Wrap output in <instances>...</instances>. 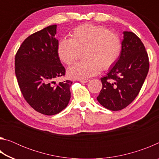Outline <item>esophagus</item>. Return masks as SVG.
<instances>
[{
  "mask_svg": "<svg viewBox=\"0 0 159 159\" xmlns=\"http://www.w3.org/2000/svg\"><path fill=\"white\" fill-rule=\"evenodd\" d=\"M79 81L80 83H88V81H89V80H88V79H80Z\"/></svg>",
  "mask_w": 159,
  "mask_h": 159,
  "instance_id": "obj_1",
  "label": "esophagus"
}]
</instances>
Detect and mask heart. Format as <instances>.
<instances>
[{"instance_id":"heart-1","label":"heart","mask_w":159,"mask_h":159,"mask_svg":"<svg viewBox=\"0 0 159 159\" xmlns=\"http://www.w3.org/2000/svg\"><path fill=\"white\" fill-rule=\"evenodd\" d=\"M70 39L58 43L57 55L67 65H71L83 52V60L68 69L69 76L84 79L95 76L99 70H107L116 62L122 48L118 34L102 26L86 24L76 26L70 33Z\"/></svg>"}]
</instances>
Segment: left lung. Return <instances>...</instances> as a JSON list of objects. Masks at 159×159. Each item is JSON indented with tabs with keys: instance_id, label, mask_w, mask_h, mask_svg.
I'll return each instance as SVG.
<instances>
[{
	"instance_id": "left-lung-1",
	"label": "left lung",
	"mask_w": 159,
	"mask_h": 159,
	"mask_svg": "<svg viewBox=\"0 0 159 159\" xmlns=\"http://www.w3.org/2000/svg\"><path fill=\"white\" fill-rule=\"evenodd\" d=\"M120 56L101 79L102 88L97 99L111 111H119L133 102L140 91L149 69L148 54L138 36L123 32Z\"/></svg>"
}]
</instances>
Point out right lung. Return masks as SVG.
<instances>
[{
	"mask_svg": "<svg viewBox=\"0 0 159 159\" xmlns=\"http://www.w3.org/2000/svg\"><path fill=\"white\" fill-rule=\"evenodd\" d=\"M56 29L57 25H51L26 38L15 60L16 77L25 100L36 111L48 116L62 111L71 98L72 81L55 82L66 72L57 55Z\"/></svg>",
	"mask_w": 159,
	"mask_h": 159,
	"instance_id": "add662e5",
	"label": "right lung"
}]
</instances>
